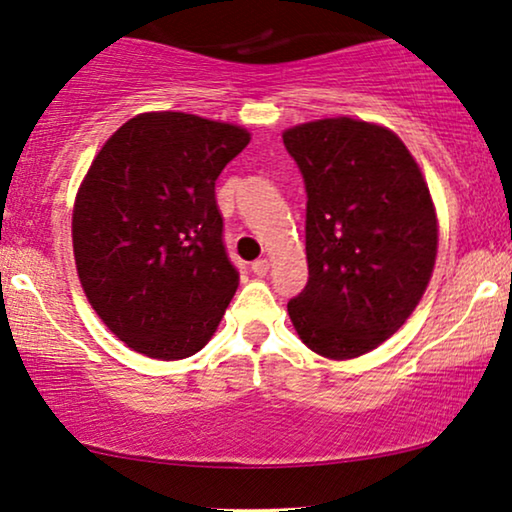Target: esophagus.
<instances>
[{
	"instance_id": "34e87169",
	"label": "esophagus",
	"mask_w": 512,
	"mask_h": 512,
	"mask_svg": "<svg viewBox=\"0 0 512 512\" xmlns=\"http://www.w3.org/2000/svg\"><path fill=\"white\" fill-rule=\"evenodd\" d=\"M250 269H253L255 276H266V273H269V259H266V257H262V259H255V262H253V266H250Z\"/></svg>"
}]
</instances>
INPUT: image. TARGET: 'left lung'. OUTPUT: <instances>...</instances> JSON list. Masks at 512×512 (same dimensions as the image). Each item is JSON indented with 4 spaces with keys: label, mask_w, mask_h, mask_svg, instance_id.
<instances>
[{
    "label": "left lung",
    "mask_w": 512,
    "mask_h": 512,
    "mask_svg": "<svg viewBox=\"0 0 512 512\" xmlns=\"http://www.w3.org/2000/svg\"><path fill=\"white\" fill-rule=\"evenodd\" d=\"M306 185L308 283L287 313L329 359L378 348L420 304L438 225L413 155L387 127L325 118L285 129Z\"/></svg>",
    "instance_id": "1"
}]
</instances>
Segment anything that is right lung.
<instances>
[{"mask_svg": "<svg viewBox=\"0 0 512 512\" xmlns=\"http://www.w3.org/2000/svg\"><path fill=\"white\" fill-rule=\"evenodd\" d=\"M248 143L229 122L141 113L104 143L78 187L71 239L83 292L141 355L185 359L218 329L239 271L222 243L215 181Z\"/></svg>", "mask_w": 512, "mask_h": 512, "instance_id": "obj_1", "label": "right lung"}]
</instances>
